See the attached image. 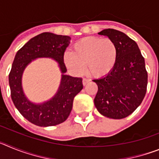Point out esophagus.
I'll use <instances>...</instances> for the list:
<instances>
[{"mask_svg": "<svg viewBox=\"0 0 159 159\" xmlns=\"http://www.w3.org/2000/svg\"><path fill=\"white\" fill-rule=\"evenodd\" d=\"M89 82H90V80H88V79L87 78L83 79V85H84V86H85V85L88 84Z\"/></svg>", "mask_w": 159, "mask_h": 159, "instance_id": "obj_1", "label": "esophagus"}]
</instances>
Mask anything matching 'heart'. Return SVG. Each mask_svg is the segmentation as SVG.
I'll return each instance as SVG.
<instances>
[{"label": "heart", "instance_id": "obj_1", "mask_svg": "<svg viewBox=\"0 0 159 159\" xmlns=\"http://www.w3.org/2000/svg\"><path fill=\"white\" fill-rule=\"evenodd\" d=\"M117 48L109 38H83L66 52L64 62L73 75H80L87 69L95 77H102L113 69L117 60Z\"/></svg>", "mask_w": 159, "mask_h": 159}]
</instances>
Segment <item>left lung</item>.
Instances as JSON below:
<instances>
[{
  "label": "left lung",
  "instance_id": "1",
  "mask_svg": "<svg viewBox=\"0 0 159 159\" xmlns=\"http://www.w3.org/2000/svg\"><path fill=\"white\" fill-rule=\"evenodd\" d=\"M98 34L116 43L118 54L111 71L93 80L98 86L94 103L102 116L123 119L141 104L147 92L145 60L136 42L123 32L107 29Z\"/></svg>",
  "mask_w": 159,
  "mask_h": 159
}]
</instances>
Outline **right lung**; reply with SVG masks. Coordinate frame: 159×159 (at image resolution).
Segmentation results:
<instances>
[{
  "label": "right lung",
  "instance_id": "right-lung-1",
  "mask_svg": "<svg viewBox=\"0 0 159 159\" xmlns=\"http://www.w3.org/2000/svg\"><path fill=\"white\" fill-rule=\"evenodd\" d=\"M70 40L68 36L43 32L30 39L15 56L8 75L12 100L20 113L36 126L51 127L65 121L72 109L73 99L83 89L82 79L65 74L67 68L64 63V53ZM40 58L55 60L60 68L61 78L58 90L51 99L34 103L23 92L22 76L27 66Z\"/></svg>",
  "mask_w": 159,
  "mask_h": 159
}]
</instances>
